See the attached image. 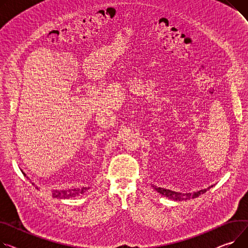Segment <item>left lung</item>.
I'll return each instance as SVG.
<instances>
[{"label": "left lung", "instance_id": "1", "mask_svg": "<svg viewBox=\"0 0 248 248\" xmlns=\"http://www.w3.org/2000/svg\"><path fill=\"white\" fill-rule=\"evenodd\" d=\"M156 191H158L159 193H161L162 195L167 196V197H170V199L171 200H174V201H187V200H190V199H195V197L200 196L201 194L206 192L210 187H212V186L208 188H205V189H202L200 191H196V192H192V193H180V192H175V191H172V190H170V189H166V188H161V187H156V186H154Z\"/></svg>", "mask_w": 248, "mask_h": 248}]
</instances>
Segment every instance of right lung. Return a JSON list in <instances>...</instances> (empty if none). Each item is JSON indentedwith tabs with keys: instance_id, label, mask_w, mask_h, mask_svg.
Returning <instances> with one entry per match:
<instances>
[{
	"instance_id": "obj_1",
	"label": "right lung",
	"mask_w": 248,
	"mask_h": 248,
	"mask_svg": "<svg viewBox=\"0 0 248 248\" xmlns=\"http://www.w3.org/2000/svg\"><path fill=\"white\" fill-rule=\"evenodd\" d=\"M90 187H82V188H73V189H63V190H53V196L57 199H71L76 195L84 193Z\"/></svg>"
}]
</instances>
